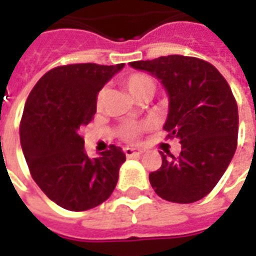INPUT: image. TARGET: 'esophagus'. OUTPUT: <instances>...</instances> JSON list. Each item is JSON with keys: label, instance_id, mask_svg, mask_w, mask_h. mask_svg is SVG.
Segmentation results:
<instances>
[{"label": "esophagus", "instance_id": "esophagus-1", "mask_svg": "<svg viewBox=\"0 0 256 256\" xmlns=\"http://www.w3.org/2000/svg\"><path fill=\"white\" fill-rule=\"evenodd\" d=\"M124 154L128 158H134V156H140L142 154V150H137V148H124Z\"/></svg>", "mask_w": 256, "mask_h": 256}]
</instances>
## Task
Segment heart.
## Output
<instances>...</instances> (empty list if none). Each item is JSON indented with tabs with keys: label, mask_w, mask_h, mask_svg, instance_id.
<instances>
[{
	"label": "heart",
	"mask_w": 256,
	"mask_h": 256,
	"mask_svg": "<svg viewBox=\"0 0 256 256\" xmlns=\"http://www.w3.org/2000/svg\"><path fill=\"white\" fill-rule=\"evenodd\" d=\"M124 86L130 94L133 96L137 100L142 96H152L155 92V82L152 80L150 76L145 75V74H133L130 75L126 80H124ZM106 100V89L98 90V93L96 96V106L101 108ZM150 123H130V124H124L119 130V136L120 138L128 142H134L140 138V136L144 133L146 128H150Z\"/></svg>",
	"instance_id": "b5f03b06"
}]
</instances>
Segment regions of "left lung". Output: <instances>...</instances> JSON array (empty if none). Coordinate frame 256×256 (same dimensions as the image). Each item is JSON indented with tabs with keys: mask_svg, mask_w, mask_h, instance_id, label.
<instances>
[{
	"mask_svg": "<svg viewBox=\"0 0 256 256\" xmlns=\"http://www.w3.org/2000/svg\"><path fill=\"white\" fill-rule=\"evenodd\" d=\"M160 79L170 96L164 130L178 138L180 155L162 154V166L150 174L158 196L193 203L207 196L224 176L237 148L238 110L226 79L206 60L180 54L132 62Z\"/></svg>",
	"mask_w": 256,
	"mask_h": 256,
	"instance_id": "8db88e82",
	"label": "left lung"
}]
</instances>
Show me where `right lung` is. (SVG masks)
<instances>
[{"instance_id": "obj_1", "label": "right lung", "mask_w": 256, "mask_h": 256, "mask_svg": "<svg viewBox=\"0 0 256 256\" xmlns=\"http://www.w3.org/2000/svg\"><path fill=\"white\" fill-rule=\"evenodd\" d=\"M124 64H67L52 68L28 94L20 120V144L31 177L52 202L86 211L111 196L122 148L110 145L90 159L80 128L93 120L96 96Z\"/></svg>"}]
</instances>
